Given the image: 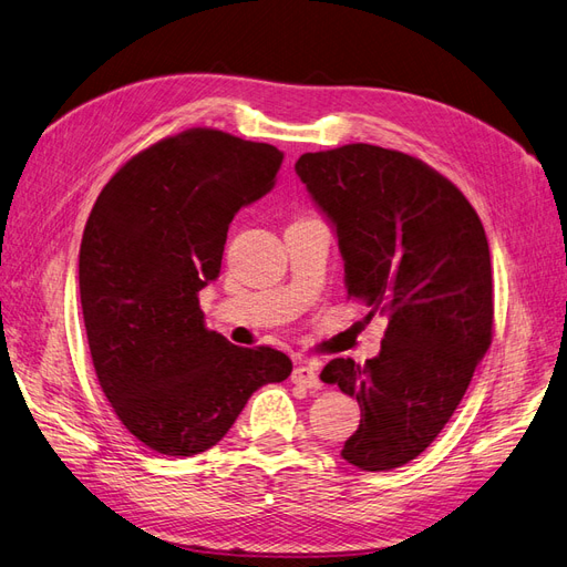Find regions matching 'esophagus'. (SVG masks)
Masks as SVG:
<instances>
[{"mask_svg": "<svg viewBox=\"0 0 567 567\" xmlns=\"http://www.w3.org/2000/svg\"><path fill=\"white\" fill-rule=\"evenodd\" d=\"M290 381L298 383V385H305L310 390H319L321 388V381H319V369L317 364L312 362H302L293 369V375H290Z\"/></svg>", "mask_w": 567, "mask_h": 567, "instance_id": "1", "label": "esophagus"}]
</instances>
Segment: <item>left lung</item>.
<instances>
[{
    "mask_svg": "<svg viewBox=\"0 0 567 567\" xmlns=\"http://www.w3.org/2000/svg\"><path fill=\"white\" fill-rule=\"evenodd\" d=\"M296 173L336 225L348 298L388 317L379 357L364 367L338 357L319 375L362 409L340 456L362 471L400 468L447 425L492 346L483 221L447 177L402 151L302 153Z\"/></svg>",
    "mask_w": 567,
    "mask_h": 567,
    "instance_id": "8db88e82",
    "label": "left lung"
}]
</instances>
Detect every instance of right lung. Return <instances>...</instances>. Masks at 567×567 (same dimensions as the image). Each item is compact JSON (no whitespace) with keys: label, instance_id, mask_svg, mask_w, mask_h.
<instances>
[{"label":"right lung","instance_id":"obj_1","mask_svg":"<svg viewBox=\"0 0 567 567\" xmlns=\"http://www.w3.org/2000/svg\"><path fill=\"white\" fill-rule=\"evenodd\" d=\"M284 153L192 127L132 156L101 194L80 246V302L92 364L115 416L148 450L194 456L227 435L250 394L293 364L238 348L203 323L227 231L274 186Z\"/></svg>","mask_w":567,"mask_h":567}]
</instances>
